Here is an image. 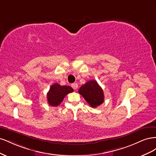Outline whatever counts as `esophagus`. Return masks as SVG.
<instances>
[{
	"label": "esophagus",
	"mask_w": 156,
	"mask_h": 156,
	"mask_svg": "<svg viewBox=\"0 0 156 156\" xmlns=\"http://www.w3.org/2000/svg\"><path fill=\"white\" fill-rule=\"evenodd\" d=\"M72 87L74 90L77 89V88H78V84L76 83H73V84H72Z\"/></svg>",
	"instance_id": "1"
}]
</instances>
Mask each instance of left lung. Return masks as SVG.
Wrapping results in <instances>:
<instances>
[{
    "label": "left lung",
    "instance_id": "left-lung-1",
    "mask_svg": "<svg viewBox=\"0 0 156 156\" xmlns=\"http://www.w3.org/2000/svg\"><path fill=\"white\" fill-rule=\"evenodd\" d=\"M79 93L93 108L100 105L104 101L103 90L95 80H91L83 84L79 88Z\"/></svg>",
    "mask_w": 156,
    "mask_h": 156
}]
</instances>
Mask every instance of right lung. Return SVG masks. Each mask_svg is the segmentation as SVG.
Wrapping results in <instances>:
<instances>
[{
    "label": "right lung",
    "mask_w": 156,
    "mask_h": 156,
    "mask_svg": "<svg viewBox=\"0 0 156 156\" xmlns=\"http://www.w3.org/2000/svg\"><path fill=\"white\" fill-rule=\"evenodd\" d=\"M73 89L69 86H61L58 83H55L51 86L47 94L49 105L52 107L59 105L63 101L64 97L68 94L72 92Z\"/></svg>",
    "instance_id": "add662e5"
}]
</instances>
